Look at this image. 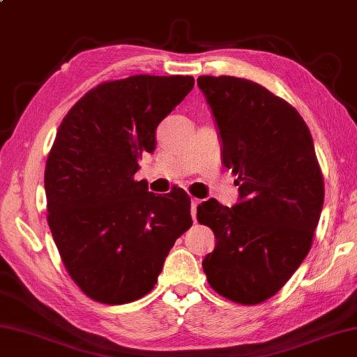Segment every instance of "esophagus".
Returning <instances> with one entry per match:
<instances>
[{
    "label": "esophagus",
    "mask_w": 357,
    "mask_h": 357,
    "mask_svg": "<svg viewBox=\"0 0 357 357\" xmlns=\"http://www.w3.org/2000/svg\"><path fill=\"white\" fill-rule=\"evenodd\" d=\"M202 200H199V199H192L190 200V206H192V208H190V215H192V220L195 221V218H197V206H199V204H200Z\"/></svg>",
    "instance_id": "34e87169"
}]
</instances>
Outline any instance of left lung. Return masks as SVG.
Wrapping results in <instances>:
<instances>
[{
  "instance_id": "obj_1",
  "label": "left lung",
  "mask_w": 357,
  "mask_h": 357,
  "mask_svg": "<svg viewBox=\"0 0 357 357\" xmlns=\"http://www.w3.org/2000/svg\"><path fill=\"white\" fill-rule=\"evenodd\" d=\"M220 128L222 163L236 174L241 204L199 205L216 247L204 271L216 294L241 305L274 296L312 245L324 176L310 128L295 107L237 77L197 78Z\"/></svg>"
}]
</instances>
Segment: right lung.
Returning a JSON list of instances; mask_svg holds the SVG:
<instances>
[{"mask_svg":"<svg viewBox=\"0 0 357 357\" xmlns=\"http://www.w3.org/2000/svg\"><path fill=\"white\" fill-rule=\"evenodd\" d=\"M192 88L189 75L104 82L57 130L45 169L47 225L68 275L94 301L147 295L192 226L184 190L155 195L135 179L142 153L155 151L158 123Z\"/></svg>","mask_w":357,"mask_h":357,"instance_id":"obj_1","label":"right lung"}]
</instances>
